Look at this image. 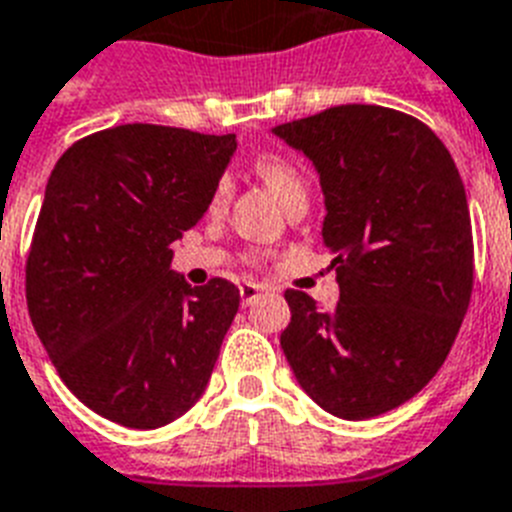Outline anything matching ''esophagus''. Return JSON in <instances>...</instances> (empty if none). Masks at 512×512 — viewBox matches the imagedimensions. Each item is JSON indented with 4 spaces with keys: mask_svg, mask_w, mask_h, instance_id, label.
<instances>
[{
    "mask_svg": "<svg viewBox=\"0 0 512 512\" xmlns=\"http://www.w3.org/2000/svg\"><path fill=\"white\" fill-rule=\"evenodd\" d=\"M261 293H264V287L256 285V282H243L240 285V301H243V306H251Z\"/></svg>",
    "mask_w": 512,
    "mask_h": 512,
    "instance_id": "obj_1",
    "label": "esophagus"
}]
</instances>
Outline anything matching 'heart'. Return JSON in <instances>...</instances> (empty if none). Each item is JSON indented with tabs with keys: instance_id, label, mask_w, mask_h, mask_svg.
I'll return each mask as SVG.
<instances>
[{
	"instance_id": "heart-1",
	"label": "heart",
	"mask_w": 512,
	"mask_h": 512,
	"mask_svg": "<svg viewBox=\"0 0 512 512\" xmlns=\"http://www.w3.org/2000/svg\"><path fill=\"white\" fill-rule=\"evenodd\" d=\"M256 172L266 183V188L272 190L274 196L280 198L282 204L290 206L295 201H306L308 198V185L306 175L293 159L280 154H261L256 159ZM232 193L230 177H222L214 190H211V209H222L227 204V198Z\"/></svg>"
}]
</instances>
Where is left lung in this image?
Returning a JSON list of instances; mask_svg holds the SVG:
<instances>
[{"instance_id":"obj_1","label":"left lung","mask_w":512,"mask_h":512,"mask_svg":"<svg viewBox=\"0 0 512 512\" xmlns=\"http://www.w3.org/2000/svg\"><path fill=\"white\" fill-rule=\"evenodd\" d=\"M322 180L335 311L287 290L280 337L306 395L361 421L411 400L453 348L474 290L466 188L434 130L377 104H342L277 125Z\"/></svg>"}]
</instances>
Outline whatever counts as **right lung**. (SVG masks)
I'll list each match as a JSON object with an SVG mask.
<instances>
[{"mask_svg":"<svg viewBox=\"0 0 512 512\" xmlns=\"http://www.w3.org/2000/svg\"><path fill=\"white\" fill-rule=\"evenodd\" d=\"M235 135L117 125L54 164L25 261L38 340L80 403L156 429L204 395L240 290L190 287L172 243L204 217Z\"/></svg>","mask_w":512,"mask_h":512,"instance_id":"obj_1","label":"right lung"}]
</instances>
